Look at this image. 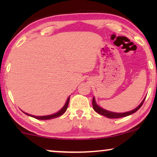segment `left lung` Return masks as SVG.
Returning a JSON list of instances; mask_svg holds the SVG:
<instances>
[{
	"label": "left lung",
	"instance_id": "obj_1",
	"mask_svg": "<svg viewBox=\"0 0 157 157\" xmlns=\"http://www.w3.org/2000/svg\"><path fill=\"white\" fill-rule=\"evenodd\" d=\"M145 98H146V97L144 98V100L141 102V104H139V106L136 107V108H135L134 110L127 111V112H124V113L113 112V111H107V110H106V109L101 108V107L99 106L97 104H96V99H95V98H94V96L93 98V101H92V102H93V108L96 112H97L98 113H99V114H101V115L104 116V117H106L107 118H109V119H118V118L127 117V116L132 114V113H134L136 112V111H138L139 109L141 108V106H142V104H143Z\"/></svg>",
	"mask_w": 157,
	"mask_h": 157
}]
</instances>
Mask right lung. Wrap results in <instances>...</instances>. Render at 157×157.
Here are the masks:
<instances>
[{
  "instance_id": "right-lung-1",
  "label": "right lung",
  "mask_w": 157,
  "mask_h": 157,
  "mask_svg": "<svg viewBox=\"0 0 157 157\" xmlns=\"http://www.w3.org/2000/svg\"><path fill=\"white\" fill-rule=\"evenodd\" d=\"M69 100H70V96H68V98H67V100H66V101L65 103V104H64V106L62 107V108L60 109V110L58 111V112L55 113H53V114H51V115H47V116H34V115H31L29 114V113H27L25 112H23L25 113V114H26L28 116H30V117H33L35 118V119H39V120H48V119H55V118H57V117H59L60 116L63 115L64 113L66 112V109L68 108V103H69Z\"/></svg>"
}]
</instances>
